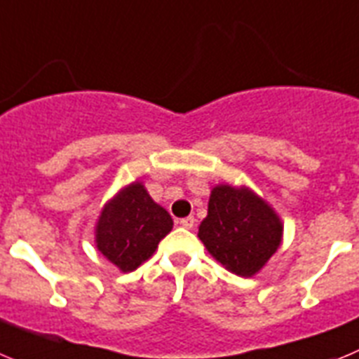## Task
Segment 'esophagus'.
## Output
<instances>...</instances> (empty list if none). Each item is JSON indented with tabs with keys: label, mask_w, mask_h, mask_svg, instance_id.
Masks as SVG:
<instances>
[{
	"label": "esophagus",
	"mask_w": 359,
	"mask_h": 359,
	"mask_svg": "<svg viewBox=\"0 0 359 359\" xmlns=\"http://www.w3.org/2000/svg\"><path fill=\"white\" fill-rule=\"evenodd\" d=\"M179 224H180V227H184V229H193V225H195V218H193V216H187V218L180 219Z\"/></svg>",
	"instance_id": "1"
}]
</instances>
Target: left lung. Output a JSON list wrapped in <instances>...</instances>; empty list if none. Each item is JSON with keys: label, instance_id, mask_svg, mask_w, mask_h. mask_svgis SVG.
I'll list each match as a JSON object with an SVG mask.
<instances>
[{"label": "left lung", "instance_id": "obj_1", "mask_svg": "<svg viewBox=\"0 0 359 359\" xmlns=\"http://www.w3.org/2000/svg\"><path fill=\"white\" fill-rule=\"evenodd\" d=\"M198 238L229 272L252 277L279 248L283 224L276 211L248 187L219 184L209 196Z\"/></svg>", "mask_w": 359, "mask_h": 359}]
</instances>
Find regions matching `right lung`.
<instances>
[{
  "label": "right lung",
  "mask_w": 359,
  "mask_h": 359,
  "mask_svg": "<svg viewBox=\"0 0 359 359\" xmlns=\"http://www.w3.org/2000/svg\"><path fill=\"white\" fill-rule=\"evenodd\" d=\"M173 219L151 200L141 182L123 187L103 208L96 224V247L121 272H132L156 252Z\"/></svg>",
  "instance_id": "add662e5"
}]
</instances>
